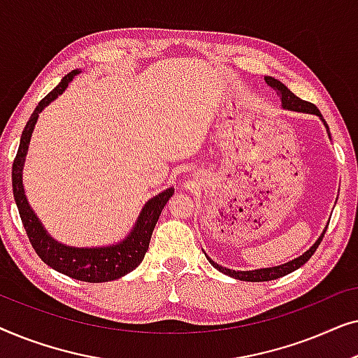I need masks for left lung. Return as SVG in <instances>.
<instances>
[{
  "mask_svg": "<svg viewBox=\"0 0 358 358\" xmlns=\"http://www.w3.org/2000/svg\"><path fill=\"white\" fill-rule=\"evenodd\" d=\"M266 83L273 90L277 91V94L282 97V104L285 109H290V110H298V112H308V114H316V115H321V112L317 110V107L315 104H311V102L308 101H303L300 97L293 94V92L288 90V87L280 83L275 78L272 76H266ZM327 127V125H326ZM327 229V228H326ZM324 229V233H326ZM324 233L321 234L320 239L315 243V246H311V249H308V251L303 254V256L293 259V261L287 262V264H282V266L278 267H268V268H259V271H248V272H236V271H229L227 267H222L218 266L217 262H213L212 259H208L210 264L217 268V271L227 273L229 277H234V278H239V280H246V282H267V280H275V278H280L283 275H287V273H290L293 271H296V268H300L303 264L308 262L311 259L313 254L320 246L322 238H324Z\"/></svg>",
  "mask_w": 358,
  "mask_h": 358,
  "instance_id": "obj_1",
  "label": "left lung"
}]
</instances>
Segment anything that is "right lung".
I'll return each mask as SVG.
<instances>
[{
	"mask_svg": "<svg viewBox=\"0 0 358 358\" xmlns=\"http://www.w3.org/2000/svg\"><path fill=\"white\" fill-rule=\"evenodd\" d=\"M78 73L80 71L73 70L71 73H68L66 76H63L60 85H58L53 91L48 92V94L38 102V106L36 107V110H34L31 119L27 120L26 127H24L21 143H19L17 155L13 163V194L29 241H31L32 248L36 249L37 256L41 257L47 266H50L52 268H55V271L81 282H109L127 275V273L138 267L140 262L143 261L145 254L148 251L151 234H153L156 222H158L161 215V210L164 208L166 202L173 197L174 189H166L164 192H161L159 195H156V197L148 200L143 210H141L135 228L131 229V233L125 238V241L115 244V246L90 249L68 248L48 236L41 222H38V218L34 215L32 208L29 207L26 195H24L22 166L38 114H41L43 107L50 104L58 94H62V92L66 90L68 83H70L73 80V76L78 75Z\"/></svg>",
	"mask_w": 358,
	"mask_h": 358,
	"instance_id": "right-lung-1",
	"label": "right lung"
}]
</instances>
